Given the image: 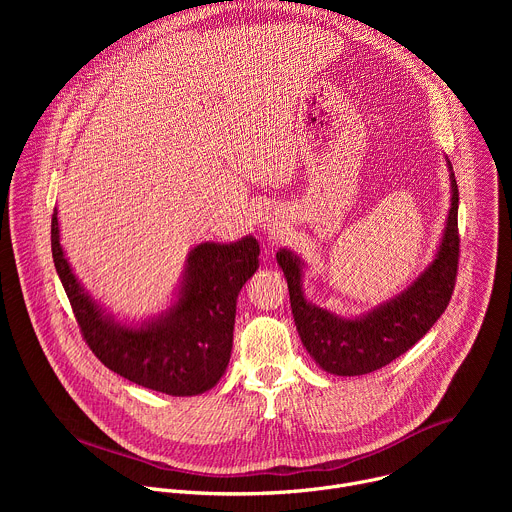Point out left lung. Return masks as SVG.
Returning <instances> with one entry per match:
<instances>
[{
    "label": "left lung",
    "mask_w": 512,
    "mask_h": 512,
    "mask_svg": "<svg viewBox=\"0 0 512 512\" xmlns=\"http://www.w3.org/2000/svg\"><path fill=\"white\" fill-rule=\"evenodd\" d=\"M452 170V164H448ZM452 208L444 239L433 263L395 300L362 318L344 320L312 306L302 291V263L281 249L277 263L289 289L291 314L300 338L312 358L326 373L356 377L373 373L407 352L437 322L454 294L460 235H458V184L452 172Z\"/></svg>",
    "instance_id": "8db88e82"
}]
</instances>
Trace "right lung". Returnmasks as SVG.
I'll return each mask as SVG.
<instances>
[{
  "label": "right lung",
  "instance_id": "obj_1",
  "mask_svg": "<svg viewBox=\"0 0 512 512\" xmlns=\"http://www.w3.org/2000/svg\"><path fill=\"white\" fill-rule=\"evenodd\" d=\"M50 227L54 267L72 314L107 369L174 397L198 395L218 383L231 360L237 296L259 267V243L253 237L194 247L180 298L170 312L141 328H125L105 316L72 275L60 247L56 212Z\"/></svg>",
  "mask_w": 512,
  "mask_h": 512
}]
</instances>
